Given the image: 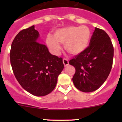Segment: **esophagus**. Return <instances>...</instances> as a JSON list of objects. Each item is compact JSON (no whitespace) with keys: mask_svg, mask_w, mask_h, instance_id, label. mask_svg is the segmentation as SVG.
<instances>
[{"mask_svg":"<svg viewBox=\"0 0 122 122\" xmlns=\"http://www.w3.org/2000/svg\"><path fill=\"white\" fill-rule=\"evenodd\" d=\"M62 61H63L64 65L65 67H66V66H67L69 64L68 61V60H67V58H63V60H62Z\"/></svg>","mask_w":122,"mask_h":122,"instance_id":"esophagus-1","label":"esophagus"}]
</instances>
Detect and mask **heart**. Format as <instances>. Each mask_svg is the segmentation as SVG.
Instances as JSON below:
<instances>
[{"label": "heart", "mask_w": 122, "mask_h": 122, "mask_svg": "<svg viewBox=\"0 0 122 122\" xmlns=\"http://www.w3.org/2000/svg\"><path fill=\"white\" fill-rule=\"evenodd\" d=\"M92 37V32L88 26H71L58 29L54 32V38L48 36L46 43L54 54L60 52L59 44H64L65 50L71 55L80 54L88 47Z\"/></svg>", "instance_id": "b5f03b06"}]
</instances>
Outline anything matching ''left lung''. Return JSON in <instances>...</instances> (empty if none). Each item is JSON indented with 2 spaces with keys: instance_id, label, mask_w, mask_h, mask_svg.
<instances>
[{
  "instance_id": "obj_1",
  "label": "left lung",
  "mask_w": 122,
  "mask_h": 122,
  "mask_svg": "<svg viewBox=\"0 0 122 122\" xmlns=\"http://www.w3.org/2000/svg\"><path fill=\"white\" fill-rule=\"evenodd\" d=\"M113 55L109 36L103 29L96 28L89 46L69 61L76 69L72 81L76 88L86 93L97 90L110 74Z\"/></svg>"
}]
</instances>
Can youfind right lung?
<instances>
[{"label":"right lung","mask_w":122,"mask_h":122,"mask_svg":"<svg viewBox=\"0 0 122 122\" xmlns=\"http://www.w3.org/2000/svg\"><path fill=\"white\" fill-rule=\"evenodd\" d=\"M39 32L34 26L20 30L13 39L10 60L16 78L26 91L36 96L50 94L64 66L62 58L50 53L37 42Z\"/></svg>","instance_id":"add662e5"}]
</instances>
